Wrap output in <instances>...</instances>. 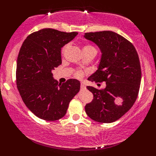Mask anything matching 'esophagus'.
<instances>
[{"label":"esophagus","mask_w":156,"mask_h":156,"mask_svg":"<svg viewBox=\"0 0 156 156\" xmlns=\"http://www.w3.org/2000/svg\"><path fill=\"white\" fill-rule=\"evenodd\" d=\"M80 89H82V90H84V89H87V88H86V85L84 84V83H83V82L81 83V84H80Z\"/></svg>","instance_id":"1"}]
</instances>
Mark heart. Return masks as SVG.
Returning a JSON list of instances; mask_svg holds the SVG:
<instances>
[{
	"mask_svg": "<svg viewBox=\"0 0 156 156\" xmlns=\"http://www.w3.org/2000/svg\"><path fill=\"white\" fill-rule=\"evenodd\" d=\"M67 48H68V45L66 44V45H65L62 48V50H61L62 54H64V53H65V52L67 49ZM94 50L97 52L96 48L94 46L91 45V44H85V45L84 46V48H83V50ZM82 75H83V72L81 71V70H76L74 73V76L76 78H81L82 76Z\"/></svg>",
	"mask_w": 156,
	"mask_h": 156,
	"instance_id": "obj_1",
	"label": "heart"
}]
</instances>
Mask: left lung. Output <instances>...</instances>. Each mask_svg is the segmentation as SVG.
I'll return each mask as SVG.
<instances>
[{
  "label": "left lung",
  "mask_w": 156,
  "mask_h": 156,
  "mask_svg": "<svg viewBox=\"0 0 156 156\" xmlns=\"http://www.w3.org/2000/svg\"><path fill=\"white\" fill-rule=\"evenodd\" d=\"M84 37L97 44L102 52L99 69L90 80L106 82L105 89L87 87L94 98L86 104L85 112L97 122H114L122 117L137 99L141 80L139 57L133 44L114 32L86 33Z\"/></svg>",
  "instance_id": "obj_1"
}]
</instances>
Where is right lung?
<instances>
[{
	"label": "right lung",
	"mask_w": 156,
	"mask_h": 156,
	"mask_svg": "<svg viewBox=\"0 0 156 156\" xmlns=\"http://www.w3.org/2000/svg\"><path fill=\"white\" fill-rule=\"evenodd\" d=\"M77 34L44 28L29 35L21 46L17 59V88L27 107L38 118H62L80 91L78 80L70 79L61 84L52 73L62 64L61 48Z\"/></svg>",
	"instance_id": "right-lung-1"
}]
</instances>
